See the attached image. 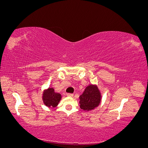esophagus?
<instances>
[{
  "instance_id": "esophagus-1",
  "label": "esophagus",
  "mask_w": 148,
  "mask_h": 148,
  "mask_svg": "<svg viewBox=\"0 0 148 148\" xmlns=\"http://www.w3.org/2000/svg\"><path fill=\"white\" fill-rule=\"evenodd\" d=\"M66 95L68 96H69V97H73V94H72V93H67Z\"/></svg>"
}]
</instances>
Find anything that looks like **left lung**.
I'll use <instances>...</instances> for the list:
<instances>
[{
	"instance_id": "1",
	"label": "left lung",
	"mask_w": 148,
	"mask_h": 148,
	"mask_svg": "<svg viewBox=\"0 0 148 148\" xmlns=\"http://www.w3.org/2000/svg\"><path fill=\"white\" fill-rule=\"evenodd\" d=\"M101 97V94L97 87L95 85H89L79 96L80 108L84 110L95 109L99 104Z\"/></svg>"
}]
</instances>
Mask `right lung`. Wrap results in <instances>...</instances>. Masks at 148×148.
Wrapping results in <instances>:
<instances>
[{
  "mask_svg": "<svg viewBox=\"0 0 148 148\" xmlns=\"http://www.w3.org/2000/svg\"><path fill=\"white\" fill-rule=\"evenodd\" d=\"M42 99L44 104L46 106L55 107L59 102L61 95L59 93L55 92L54 89L50 88L44 92Z\"/></svg>",
  "mask_w": 148,
  "mask_h": 148,
  "instance_id": "right-lung-1",
  "label": "right lung"
}]
</instances>
